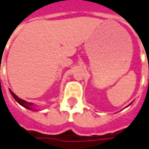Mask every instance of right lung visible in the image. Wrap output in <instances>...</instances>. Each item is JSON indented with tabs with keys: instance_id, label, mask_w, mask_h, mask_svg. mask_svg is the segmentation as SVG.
I'll list each match as a JSON object with an SVG mask.
<instances>
[{
	"instance_id": "1",
	"label": "right lung",
	"mask_w": 149,
	"mask_h": 149,
	"mask_svg": "<svg viewBox=\"0 0 149 149\" xmlns=\"http://www.w3.org/2000/svg\"><path fill=\"white\" fill-rule=\"evenodd\" d=\"M10 91V93L12 94V96L13 97V98H14L15 100H16V101L19 104H21V106H23L24 107V108H26L27 109H29V110H34V108L33 106V103H29V102H27V101H25V100H22V99H20L19 97L17 96V95H15L13 92H12L11 90H9Z\"/></svg>"
}]
</instances>
